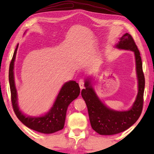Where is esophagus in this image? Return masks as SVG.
Returning a JSON list of instances; mask_svg holds the SVG:
<instances>
[{
    "label": "esophagus",
    "mask_w": 154,
    "mask_h": 154,
    "mask_svg": "<svg viewBox=\"0 0 154 154\" xmlns=\"http://www.w3.org/2000/svg\"><path fill=\"white\" fill-rule=\"evenodd\" d=\"M84 84H85V80L84 79H80L79 81V87L81 89H83V88H84Z\"/></svg>",
    "instance_id": "obj_1"
}]
</instances>
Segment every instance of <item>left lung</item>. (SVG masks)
Returning a JSON list of instances; mask_svg holds the SVG:
<instances>
[{
  "instance_id": "1",
  "label": "left lung",
  "mask_w": 154,
  "mask_h": 154,
  "mask_svg": "<svg viewBox=\"0 0 154 154\" xmlns=\"http://www.w3.org/2000/svg\"><path fill=\"white\" fill-rule=\"evenodd\" d=\"M116 47L119 49L134 51L139 81V92L136 101L129 111H116L106 107L96 95L89 81L85 82V89L82 90V96L86 103L92 128L102 135L118 134L129 128L139 118L144 102L145 76L143 71L141 57L133 38L130 34L126 33L122 36Z\"/></svg>"
}]
</instances>
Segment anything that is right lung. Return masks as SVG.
Segmentation results:
<instances>
[{"mask_svg": "<svg viewBox=\"0 0 154 154\" xmlns=\"http://www.w3.org/2000/svg\"><path fill=\"white\" fill-rule=\"evenodd\" d=\"M18 45L15 49L14 56L9 65V80L11 100L13 109L17 118L26 126L35 131L45 134H51L60 130L64 128L68 106L77 98L80 93L79 84L75 81H70L62 86L51 110L45 116L38 118H30L23 115L17 106V92L15 86L14 66Z\"/></svg>", "mask_w": 154, "mask_h": 154, "instance_id": "right-lung-1", "label": "right lung"}]
</instances>
